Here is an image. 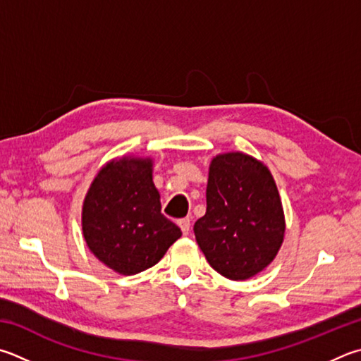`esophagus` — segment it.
<instances>
[{"label":"esophagus","instance_id":"obj_1","mask_svg":"<svg viewBox=\"0 0 361 361\" xmlns=\"http://www.w3.org/2000/svg\"><path fill=\"white\" fill-rule=\"evenodd\" d=\"M178 224L181 227V232L183 235H189V232H191V219L189 218H183L178 221Z\"/></svg>","mask_w":361,"mask_h":361}]
</instances>
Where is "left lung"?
Wrapping results in <instances>:
<instances>
[{
  "mask_svg": "<svg viewBox=\"0 0 361 361\" xmlns=\"http://www.w3.org/2000/svg\"><path fill=\"white\" fill-rule=\"evenodd\" d=\"M194 233L208 264L227 279L245 281L264 271L286 233L270 169L241 152L216 154L208 169L207 213Z\"/></svg>",
  "mask_w": 361,
  "mask_h": 361,
  "instance_id": "1",
  "label": "left lung"
}]
</instances>
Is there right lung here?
Here are the masks:
<instances>
[{
    "label": "right lung",
    "mask_w": 361,
    "mask_h": 361,
    "mask_svg": "<svg viewBox=\"0 0 361 361\" xmlns=\"http://www.w3.org/2000/svg\"><path fill=\"white\" fill-rule=\"evenodd\" d=\"M82 232L90 251L123 276L158 264L181 231L161 213L152 158L124 154L104 164L83 199Z\"/></svg>",
    "instance_id": "right-lung-1"
}]
</instances>
